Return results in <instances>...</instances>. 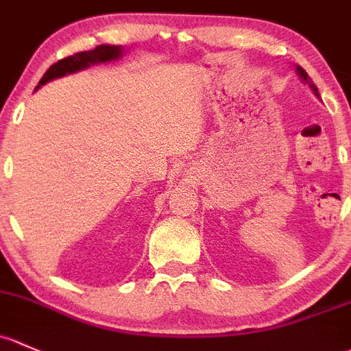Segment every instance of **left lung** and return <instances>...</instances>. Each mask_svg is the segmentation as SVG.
I'll use <instances>...</instances> for the list:
<instances>
[{"instance_id":"1","label":"left lung","mask_w":351,"mask_h":351,"mask_svg":"<svg viewBox=\"0 0 351 351\" xmlns=\"http://www.w3.org/2000/svg\"><path fill=\"white\" fill-rule=\"evenodd\" d=\"M296 72H298V75H300L301 79L304 80L306 84H308L309 88H311V90L315 92V95H316V97H319V94H318V87H316L315 84H313V80L309 79V77H308V73H306V70H304V69H301V67H298V69H296Z\"/></svg>"}]
</instances>
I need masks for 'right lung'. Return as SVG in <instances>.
<instances>
[{
	"label": "right lung",
	"mask_w": 351,
	"mask_h": 351,
	"mask_svg": "<svg viewBox=\"0 0 351 351\" xmlns=\"http://www.w3.org/2000/svg\"><path fill=\"white\" fill-rule=\"evenodd\" d=\"M123 53L124 49L119 45H99L95 47L94 50L79 51V53L70 55L67 58H62V60H58L57 64H53L49 70H47L45 75L40 79L38 86L35 87V90L42 86H45L50 80L60 79V77L69 75V73H75L79 72V70L90 67V65L117 60V58L123 57Z\"/></svg>",
	"instance_id": "add662e5"
}]
</instances>
